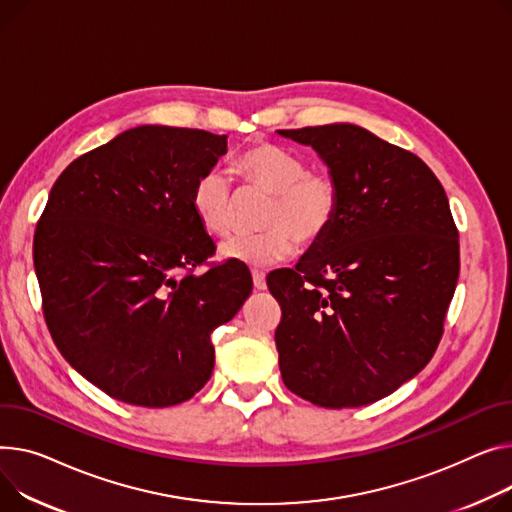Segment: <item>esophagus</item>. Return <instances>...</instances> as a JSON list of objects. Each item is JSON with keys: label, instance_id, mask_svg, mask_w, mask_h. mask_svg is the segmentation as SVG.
Here are the masks:
<instances>
[{"label": "esophagus", "instance_id": "esophagus-1", "mask_svg": "<svg viewBox=\"0 0 512 512\" xmlns=\"http://www.w3.org/2000/svg\"><path fill=\"white\" fill-rule=\"evenodd\" d=\"M253 286H255L257 290H265V288H267V284H265V274H263V271L253 269Z\"/></svg>", "mask_w": 512, "mask_h": 512}]
</instances>
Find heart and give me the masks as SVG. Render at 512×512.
Here are the masks:
<instances>
[{
  "label": "heart",
  "mask_w": 512,
  "mask_h": 512,
  "mask_svg": "<svg viewBox=\"0 0 512 512\" xmlns=\"http://www.w3.org/2000/svg\"><path fill=\"white\" fill-rule=\"evenodd\" d=\"M236 173L251 187L271 193L261 234H241L222 243L224 259L253 267H267L294 255L296 238L304 245L317 243L331 228L339 193L321 173H309L306 162L274 144H253L236 156ZM191 206L203 228L224 236L234 226L236 191L222 168L203 173L191 195Z\"/></svg>",
  "instance_id": "obj_1"
}]
</instances>
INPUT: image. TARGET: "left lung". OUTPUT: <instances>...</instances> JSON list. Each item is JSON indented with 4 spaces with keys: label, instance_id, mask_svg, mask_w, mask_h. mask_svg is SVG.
Wrapping results in <instances>:
<instances>
[{
    "label": "left lung",
    "instance_id": "obj_1",
    "mask_svg": "<svg viewBox=\"0 0 512 512\" xmlns=\"http://www.w3.org/2000/svg\"><path fill=\"white\" fill-rule=\"evenodd\" d=\"M311 146L339 193L331 228L267 276L282 306L284 385L331 410L379 401L430 362L459 278V232L432 170L368 129H278Z\"/></svg>",
    "mask_w": 512,
    "mask_h": 512
}]
</instances>
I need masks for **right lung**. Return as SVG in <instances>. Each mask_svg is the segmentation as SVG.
Segmentation results:
<instances>
[{
  "label": "right lung",
  "instance_id": "add662e5",
  "mask_svg": "<svg viewBox=\"0 0 512 512\" xmlns=\"http://www.w3.org/2000/svg\"><path fill=\"white\" fill-rule=\"evenodd\" d=\"M228 135L138 125L76 158L34 232L43 313L61 356L113 399L168 407L212 377L210 333L253 290L236 261L201 276L216 245L193 212Z\"/></svg>",
  "mask_w": 512,
  "mask_h": 512
}]
</instances>
